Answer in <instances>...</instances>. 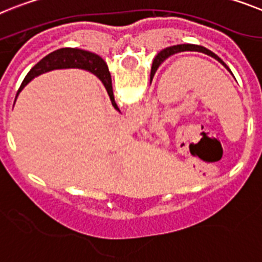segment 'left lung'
<instances>
[{
	"mask_svg": "<svg viewBox=\"0 0 262 262\" xmlns=\"http://www.w3.org/2000/svg\"><path fill=\"white\" fill-rule=\"evenodd\" d=\"M182 51H200V53H204V54H207V55H209V57L214 58V59L220 62V63L223 64V66H224L225 69H228L227 64H225L224 62L221 61L220 58H219L217 55L214 54V53H212L211 50H208V49L203 48V46H199V45H192V43L175 45V46H169V48L164 49V50L162 51L163 61H164V59H167V58H168V57H171V55L178 54V53H182Z\"/></svg>",
	"mask_w": 262,
	"mask_h": 262,
	"instance_id": "8db88e82",
	"label": "left lung"
}]
</instances>
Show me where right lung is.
<instances>
[{"instance_id": "obj_1", "label": "right lung", "mask_w": 262, "mask_h": 262, "mask_svg": "<svg viewBox=\"0 0 262 262\" xmlns=\"http://www.w3.org/2000/svg\"><path fill=\"white\" fill-rule=\"evenodd\" d=\"M55 69H82V70H87L93 73L106 87V91L108 94L110 100L113 103L114 108L118 110V104H116L115 99H114L113 93V83H111V75H110L108 67H107L106 62L99 57V55L90 53V51L80 50V49H73V48H64L55 50L42 58L41 61L38 62L34 67H31V70L29 71L28 75L25 77L24 82L19 86L18 91H17V97L18 94L24 90V87L30 82L31 79H34L35 77L41 75L48 71L55 70ZM15 97V99H17Z\"/></svg>"}]
</instances>
